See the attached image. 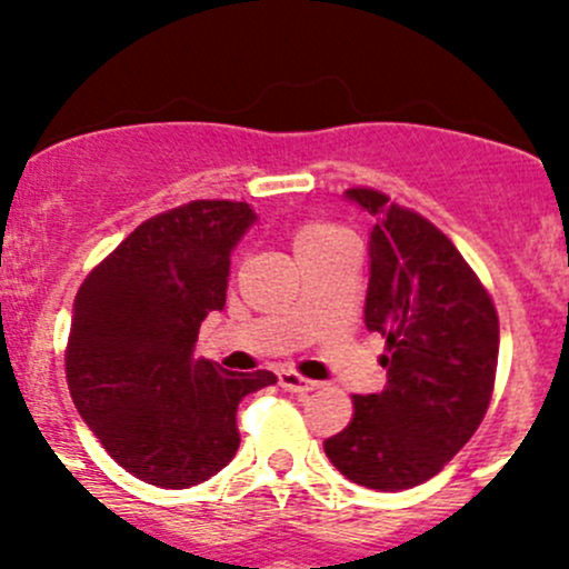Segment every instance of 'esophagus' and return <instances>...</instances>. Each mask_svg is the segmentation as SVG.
Returning <instances> with one entry per match:
<instances>
[{
	"instance_id": "1",
	"label": "esophagus",
	"mask_w": 569,
	"mask_h": 569,
	"mask_svg": "<svg viewBox=\"0 0 569 569\" xmlns=\"http://www.w3.org/2000/svg\"><path fill=\"white\" fill-rule=\"evenodd\" d=\"M278 380H280V388H283V391H289V393H300L302 396V393L317 391V382L306 380V377L295 375V371H280Z\"/></svg>"
}]
</instances>
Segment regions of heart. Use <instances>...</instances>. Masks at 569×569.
Returning <instances> with one entry per match:
<instances>
[{"instance_id": "heart-1", "label": "heart", "mask_w": 569, "mask_h": 569, "mask_svg": "<svg viewBox=\"0 0 569 569\" xmlns=\"http://www.w3.org/2000/svg\"><path fill=\"white\" fill-rule=\"evenodd\" d=\"M341 237H343V233L338 231V228L325 226V222H308V226H302L300 231H297V237H295V250L313 248V244L332 242V239H341Z\"/></svg>"}]
</instances>
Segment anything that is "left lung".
<instances>
[{
    "instance_id": "1",
    "label": "left lung",
    "mask_w": 569,
    "mask_h": 569,
    "mask_svg": "<svg viewBox=\"0 0 569 569\" xmlns=\"http://www.w3.org/2000/svg\"><path fill=\"white\" fill-rule=\"evenodd\" d=\"M343 198L375 217L366 327L388 343L380 393L355 396L325 455L355 485L407 490L432 479L485 418L498 366V317L460 250L375 189Z\"/></svg>"
}]
</instances>
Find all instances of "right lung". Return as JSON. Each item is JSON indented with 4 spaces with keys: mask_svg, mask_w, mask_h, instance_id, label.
<instances>
[{
    "mask_svg": "<svg viewBox=\"0 0 569 569\" xmlns=\"http://www.w3.org/2000/svg\"><path fill=\"white\" fill-rule=\"evenodd\" d=\"M231 200H192L151 217L99 263L73 300L66 375L82 421L120 468L181 490L239 449L237 410L274 386L194 358L200 321L226 308L231 252L256 226Z\"/></svg>",
    "mask_w": 569,
    "mask_h": 569,
    "instance_id": "obj_1",
    "label": "right lung"
}]
</instances>
